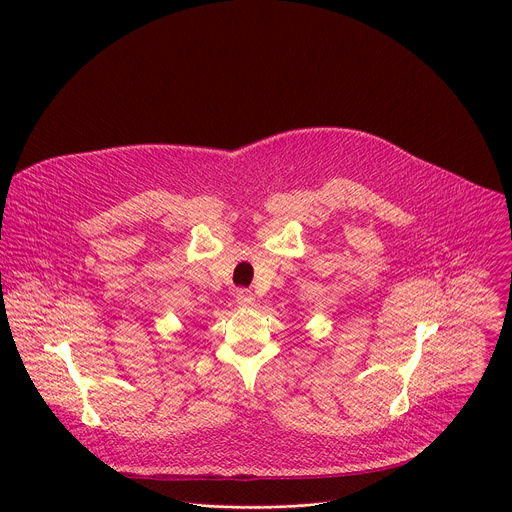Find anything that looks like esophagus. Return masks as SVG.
<instances>
[{"label":"esophagus","instance_id":"esophagus-1","mask_svg":"<svg viewBox=\"0 0 512 512\" xmlns=\"http://www.w3.org/2000/svg\"><path fill=\"white\" fill-rule=\"evenodd\" d=\"M235 299H237V305H239V307H251V305L255 303V295H253L249 289H239L237 295H235Z\"/></svg>","mask_w":512,"mask_h":512}]
</instances>
